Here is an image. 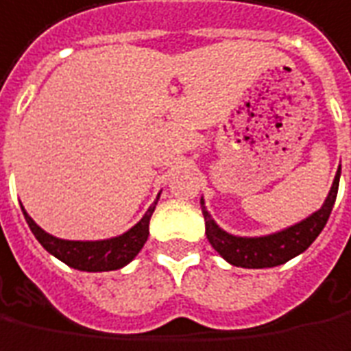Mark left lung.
I'll use <instances>...</instances> for the list:
<instances>
[{"instance_id":"obj_1","label":"left lung","mask_w":351,"mask_h":351,"mask_svg":"<svg viewBox=\"0 0 351 351\" xmlns=\"http://www.w3.org/2000/svg\"><path fill=\"white\" fill-rule=\"evenodd\" d=\"M338 181H340V168L335 176L332 187L328 191V197L317 212H313L311 216L302 219L296 226L287 227L282 231L265 237L229 235L221 227H217L216 221L208 214L204 200H200L202 216L206 221L208 241L223 260L237 267L263 269V267H275V265L289 262L294 256L304 252L317 239L323 227L327 226V219L337 200Z\"/></svg>"}]
</instances>
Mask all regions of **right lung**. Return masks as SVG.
<instances>
[{
  "label": "right lung",
  "mask_w": 351,
  "mask_h": 351,
  "mask_svg": "<svg viewBox=\"0 0 351 351\" xmlns=\"http://www.w3.org/2000/svg\"><path fill=\"white\" fill-rule=\"evenodd\" d=\"M160 197V195H158ZM158 199L152 202V206L147 210L137 223L130 231H125L124 235L112 237L106 241H64L57 237L45 233L42 227L34 221L32 217L26 214L23 206V214L26 223L30 227L34 237L40 241V245L53 254L55 258H59L60 262H64L74 269L80 271H112L120 269L134 260L143 248L149 237V221H151L152 212L156 208Z\"/></svg>",
  "instance_id": "1"
}]
</instances>
